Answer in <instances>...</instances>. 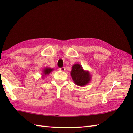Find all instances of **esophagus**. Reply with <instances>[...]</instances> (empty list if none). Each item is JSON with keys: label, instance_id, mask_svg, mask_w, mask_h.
<instances>
[{"label": "esophagus", "instance_id": "1", "mask_svg": "<svg viewBox=\"0 0 133 133\" xmlns=\"http://www.w3.org/2000/svg\"><path fill=\"white\" fill-rule=\"evenodd\" d=\"M58 70H59L60 71H64L65 70H66V68H65V67H62V68H60Z\"/></svg>", "mask_w": 133, "mask_h": 133}]
</instances>
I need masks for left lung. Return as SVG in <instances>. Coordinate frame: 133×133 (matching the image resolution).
I'll list each match as a JSON object with an SVG mask.
<instances>
[{"mask_svg":"<svg viewBox=\"0 0 133 133\" xmlns=\"http://www.w3.org/2000/svg\"><path fill=\"white\" fill-rule=\"evenodd\" d=\"M70 75L75 84L78 86H84L88 84L91 80L90 73L88 70H84L78 63L72 66Z\"/></svg>","mask_w":133,"mask_h":133,"instance_id":"left-lung-1","label":"left lung"}]
</instances>
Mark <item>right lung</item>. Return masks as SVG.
<instances>
[{
	"label": "right lung",
	"mask_w": 133,
	"mask_h": 133,
	"mask_svg": "<svg viewBox=\"0 0 133 133\" xmlns=\"http://www.w3.org/2000/svg\"><path fill=\"white\" fill-rule=\"evenodd\" d=\"M53 70V69L50 68V67H45V68L43 70V71H42L43 72L42 75V78H43L44 77H46V76L49 75Z\"/></svg>",
	"instance_id": "add662e5"
}]
</instances>
